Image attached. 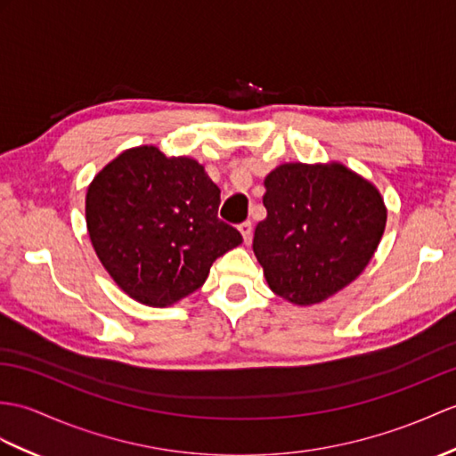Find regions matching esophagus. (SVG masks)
<instances>
[{"label": "esophagus", "instance_id": "obj_1", "mask_svg": "<svg viewBox=\"0 0 456 456\" xmlns=\"http://www.w3.org/2000/svg\"><path fill=\"white\" fill-rule=\"evenodd\" d=\"M239 231H240V235H242V240H245V245H248L250 239H252V224H250V221H245V224H240Z\"/></svg>", "mask_w": 456, "mask_h": 456}]
</instances>
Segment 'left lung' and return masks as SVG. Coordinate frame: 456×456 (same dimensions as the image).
I'll return each mask as SVG.
<instances>
[{
    "label": "left lung",
    "instance_id": "obj_1",
    "mask_svg": "<svg viewBox=\"0 0 456 456\" xmlns=\"http://www.w3.org/2000/svg\"><path fill=\"white\" fill-rule=\"evenodd\" d=\"M268 216L252 250L270 289L285 301L322 303L371 262L387 225L373 183L346 165L283 163L264 178Z\"/></svg>",
    "mask_w": 456,
    "mask_h": 456
}]
</instances>
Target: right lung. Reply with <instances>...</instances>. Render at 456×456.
I'll return each mask as SVG.
<instances>
[{
	"mask_svg": "<svg viewBox=\"0 0 456 456\" xmlns=\"http://www.w3.org/2000/svg\"><path fill=\"white\" fill-rule=\"evenodd\" d=\"M219 188L196 159L140 145L93 178L85 219L116 285L142 305L171 306L202 288L211 264L242 242L219 221Z\"/></svg>",
	"mask_w": 456,
	"mask_h": 456,
	"instance_id": "add662e5",
	"label": "right lung"
}]
</instances>
